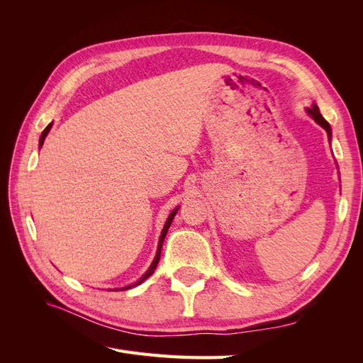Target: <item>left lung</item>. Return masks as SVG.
I'll use <instances>...</instances> for the list:
<instances>
[{"instance_id": "obj_1", "label": "left lung", "mask_w": 363, "mask_h": 363, "mask_svg": "<svg viewBox=\"0 0 363 363\" xmlns=\"http://www.w3.org/2000/svg\"><path fill=\"white\" fill-rule=\"evenodd\" d=\"M306 112L309 113V115L315 119V123L320 124V125L327 131V136H328V139H332V127H330V124H328L327 121L323 118V115L320 113V108H318V106H316V104H313L312 107L306 108Z\"/></svg>"}]
</instances>
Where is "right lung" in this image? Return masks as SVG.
Instances as JSON below:
<instances>
[{
	"label": "right lung",
	"instance_id": "1",
	"mask_svg": "<svg viewBox=\"0 0 363 363\" xmlns=\"http://www.w3.org/2000/svg\"><path fill=\"white\" fill-rule=\"evenodd\" d=\"M51 125H52V124H48V125H47V128L42 131L40 139H39V148H42V145H43V140H45V138H47V135H48V131H50ZM177 211H179V207H177V208H174V211L169 213V216H168V219H167V223H164V225H163L162 235H160V239H159V245H157L156 257H155V260H152V263L150 265L148 271H147V272L144 274V276H142L136 283H133V284H128V286H125V288H121V289L125 291V289H130V288H133V286H138V284H140L142 281L147 280V279L151 276V274L155 272V269H156V267H157V263H159V259H160V251H162V244H163V240H164V236H167V233H168V228H169V225H171V223H172V219H174L175 213H177ZM116 291H118V289H116Z\"/></svg>",
	"mask_w": 363,
	"mask_h": 363
}]
</instances>
